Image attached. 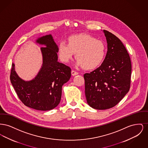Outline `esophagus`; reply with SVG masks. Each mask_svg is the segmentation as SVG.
I'll list each match as a JSON object with an SVG mask.
<instances>
[{"label":"esophagus","mask_w":148,"mask_h":148,"mask_svg":"<svg viewBox=\"0 0 148 148\" xmlns=\"http://www.w3.org/2000/svg\"><path fill=\"white\" fill-rule=\"evenodd\" d=\"M78 74H79V73L77 72V71H71V75L73 76H75V75H78Z\"/></svg>","instance_id":"esophagus-1"}]
</instances>
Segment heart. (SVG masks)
I'll return each mask as SVG.
<instances>
[{"label":"heart","instance_id":"heart-1","mask_svg":"<svg viewBox=\"0 0 148 148\" xmlns=\"http://www.w3.org/2000/svg\"><path fill=\"white\" fill-rule=\"evenodd\" d=\"M58 51L62 62H69L76 54V65L90 70L98 67L103 62L106 55V47L101 40L83 34L69 37L68 44L64 40L60 42Z\"/></svg>","mask_w":148,"mask_h":148}]
</instances>
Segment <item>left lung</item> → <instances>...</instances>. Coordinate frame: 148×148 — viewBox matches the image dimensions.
Segmentation results:
<instances>
[{
    "instance_id": "obj_1",
    "label": "left lung",
    "mask_w": 148,
    "mask_h": 148,
    "mask_svg": "<svg viewBox=\"0 0 148 148\" xmlns=\"http://www.w3.org/2000/svg\"><path fill=\"white\" fill-rule=\"evenodd\" d=\"M103 32L108 47L105 59L97 69L84 75L87 103L98 110L119 103L129 90L132 73L130 58L123 42L112 33Z\"/></svg>"
}]
</instances>
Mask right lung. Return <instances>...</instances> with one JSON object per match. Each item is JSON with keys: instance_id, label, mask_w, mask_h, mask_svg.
<instances>
[{"instance_id": "add662e5", "label": "right lung", "mask_w": 148, "mask_h": 148, "mask_svg": "<svg viewBox=\"0 0 148 148\" xmlns=\"http://www.w3.org/2000/svg\"><path fill=\"white\" fill-rule=\"evenodd\" d=\"M36 42L40 48L42 64L34 79L25 81L18 76L12 64L10 82L19 98L25 106L38 110L55 108L60 101L62 86L69 81L71 69L58 61V46L51 34L39 38Z\"/></svg>"}]
</instances>
